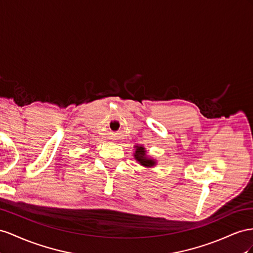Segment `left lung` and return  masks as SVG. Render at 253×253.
<instances>
[{"label": "left lung", "mask_w": 253, "mask_h": 253, "mask_svg": "<svg viewBox=\"0 0 253 253\" xmlns=\"http://www.w3.org/2000/svg\"><path fill=\"white\" fill-rule=\"evenodd\" d=\"M134 157L136 160H138L143 165V167H153V165L156 164L154 160H150V159L146 158L145 148L142 146H136Z\"/></svg>", "instance_id": "obj_1"}]
</instances>
